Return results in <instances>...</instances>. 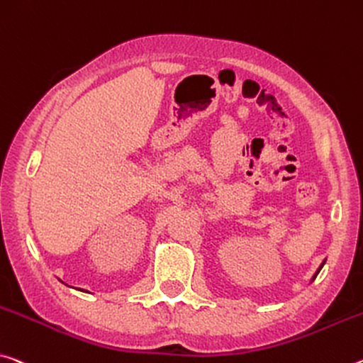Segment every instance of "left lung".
<instances>
[{
  "label": "left lung",
  "instance_id": "obj_1",
  "mask_svg": "<svg viewBox=\"0 0 363 363\" xmlns=\"http://www.w3.org/2000/svg\"><path fill=\"white\" fill-rule=\"evenodd\" d=\"M323 264H325V262H323V263H321V264H320V268H318V272H316V273H315V276H313V278H312V279H315V278H316V274H318V273H320V269H321V268H323Z\"/></svg>",
  "mask_w": 363,
  "mask_h": 363
}]
</instances>
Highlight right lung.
<instances>
[{
	"label": "right lung",
	"instance_id": "obj_1",
	"mask_svg": "<svg viewBox=\"0 0 363 363\" xmlns=\"http://www.w3.org/2000/svg\"><path fill=\"white\" fill-rule=\"evenodd\" d=\"M82 291H84V289H82Z\"/></svg>",
	"mask_w": 363,
	"mask_h": 363
}]
</instances>
